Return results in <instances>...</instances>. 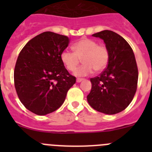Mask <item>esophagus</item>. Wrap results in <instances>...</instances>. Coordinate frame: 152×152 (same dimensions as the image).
Instances as JSON below:
<instances>
[{
    "label": "esophagus",
    "mask_w": 152,
    "mask_h": 152,
    "mask_svg": "<svg viewBox=\"0 0 152 152\" xmlns=\"http://www.w3.org/2000/svg\"><path fill=\"white\" fill-rule=\"evenodd\" d=\"M83 80H84L83 78H79V77H78V78H77V80H77V83H80V82H81Z\"/></svg>",
    "instance_id": "1"
}]
</instances>
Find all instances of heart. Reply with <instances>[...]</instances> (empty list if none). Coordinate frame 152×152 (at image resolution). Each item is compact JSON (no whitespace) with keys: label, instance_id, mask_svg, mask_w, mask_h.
Segmentation results:
<instances>
[{"label":"heart","instance_id":"1","mask_svg":"<svg viewBox=\"0 0 152 152\" xmlns=\"http://www.w3.org/2000/svg\"><path fill=\"white\" fill-rule=\"evenodd\" d=\"M74 52L64 50L61 52V60L65 68L70 71H75L83 59L84 64L76 69V76H87L94 70L100 72L106 68L110 60V53L105 45H98L94 40L81 39L72 45Z\"/></svg>","mask_w":152,"mask_h":152}]
</instances>
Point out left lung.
I'll return each mask as SVG.
<instances>
[{
    "label": "left lung",
    "instance_id": "8db88e82",
    "mask_svg": "<svg viewBox=\"0 0 152 152\" xmlns=\"http://www.w3.org/2000/svg\"><path fill=\"white\" fill-rule=\"evenodd\" d=\"M102 39L110 53L108 66L100 75L91 78L88 103L96 111L118 113L129 105L137 90L139 72L129 44L119 34L103 30L92 35Z\"/></svg>",
    "mask_w": 152,
    "mask_h": 152
}]
</instances>
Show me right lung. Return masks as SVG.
<instances>
[{
    "instance_id": "right-lung-1",
    "label": "right lung",
    "mask_w": 152,
    "mask_h": 152,
    "mask_svg": "<svg viewBox=\"0 0 152 152\" xmlns=\"http://www.w3.org/2000/svg\"><path fill=\"white\" fill-rule=\"evenodd\" d=\"M69 42L66 36L44 32L29 40L19 54L13 75L16 91L24 107L36 115L59 108L76 82L61 60Z\"/></svg>"
}]
</instances>
